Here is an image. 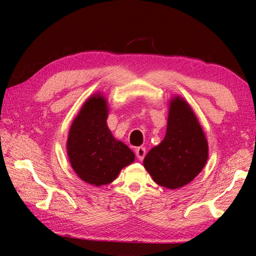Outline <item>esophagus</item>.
I'll list each match as a JSON object with an SVG mask.
<instances>
[{
    "label": "esophagus",
    "mask_w": 256,
    "mask_h": 256,
    "mask_svg": "<svg viewBox=\"0 0 256 256\" xmlns=\"http://www.w3.org/2000/svg\"><path fill=\"white\" fill-rule=\"evenodd\" d=\"M136 154L138 160H144L146 156V148H144V146H138L136 149Z\"/></svg>",
    "instance_id": "esophagus-1"
}]
</instances>
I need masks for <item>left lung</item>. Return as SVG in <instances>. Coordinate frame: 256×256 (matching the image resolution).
<instances>
[{"instance_id": "8db88e82", "label": "left lung", "mask_w": 256, "mask_h": 256, "mask_svg": "<svg viewBox=\"0 0 256 256\" xmlns=\"http://www.w3.org/2000/svg\"><path fill=\"white\" fill-rule=\"evenodd\" d=\"M168 106L166 136L146 154L144 166L158 185L176 190L200 174L209 146L196 112L183 97H172Z\"/></svg>"}]
</instances>
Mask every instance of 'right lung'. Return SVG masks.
Wrapping results in <instances>:
<instances>
[{"mask_svg": "<svg viewBox=\"0 0 256 256\" xmlns=\"http://www.w3.org/2000/svg\"><path fill=\"white\" fill-rule=\"evenodd\" d=\"M108 112L106 97L100 92L94 94L73 120L66 141L73 170L82 180L94 186L112 183L136 159L126 144L112 136L106 122Z\"/></svg>", "mask_w": 256, "mask_h": 256, "instance_id": "1", "label": "right lung"}]
</instances>
